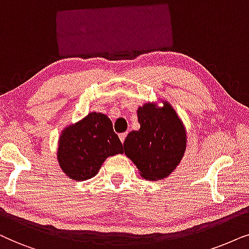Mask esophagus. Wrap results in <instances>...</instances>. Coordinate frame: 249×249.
Returning a JSON list of instances; mask_svg holds the SVG:
<instances>
[{
  "mask_svg": "<svg viewBox=\"0 0 249 249\" xmlns=\"http://www.w3.org/2000/svg\"><path fill=\"white\" fill-rule=\"evenodd\" d=\"M126 135H127V133H121V134H119V140H121L122 143L125 141V138H126Z\"/></svg>",
  "mask_w": 249,
  "mask_h": 249,
  "instance_id": "1",
  "label": "esophagus"
}]
</instances>
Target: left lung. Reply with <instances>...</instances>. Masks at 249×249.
Segmentation results:
<instances>
[{
    "label": "left lung",
    "mask_w": 249,
    "mask_h": 249,
    "mask_svg": "<svg viewBox=\"0 0 249 249\" xmlns=\"http://www.w3.org/2000/svg\"><path fill=\"white\" fill-rule=\"evenodd\" d=\"M145 102L138 107L140 128L127 134L124 152L145 180L158 181L170 177L187 150L185 126L170 102Z\"/></svg>",
    "instance_id": "left-lung-1"
}]
</instances>
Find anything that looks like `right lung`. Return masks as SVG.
Returning a JSON list of instances; mask_svg holds the SVG:
<instances>
[{"instance_id":"add662e5","label":"right lung","mask_w":249,"mask_h":249,"mask_svg":"<svg viewBox=\"0 0 249 249\" xmlns=\"http://www.w3.org/2000/svg\"><path fill=\"white\" fill-rule=\"evenodd\" d=\"M122 142L111 121L101 112H90L61 131L58 141L59 166L69 178L85 181L95 177L108 157L123 154Z\"/></svg>"}]
</instances>
